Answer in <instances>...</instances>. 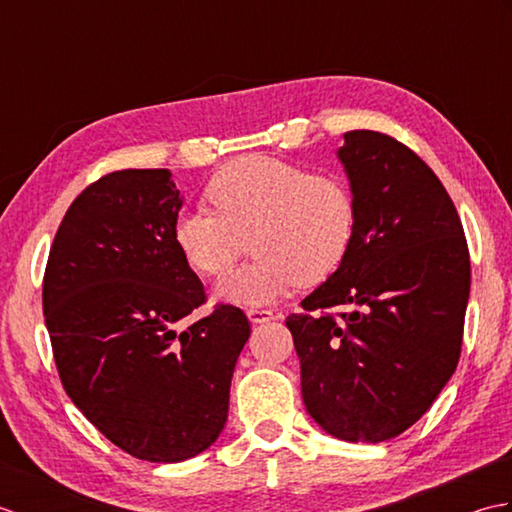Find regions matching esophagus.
<instances>
[{
    "mask_svg": "<svg viewBox=\"0 0 512 512\" xmlns=\"http://www.w3.org/2000/svg\"><path fill=\"white\" fill-rule=\"evenodd\" d=\"M248 319L253 323H266V321H273L275 319V312L273 310H266V308H248L246 310Z\"/></svg>",
    "mask_w": 512,
    "mask_h": 512,
    "instance_id": "34e87169",
    "label": "esophagus"
}]
</instances>
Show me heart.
Here are the masks:
<instances>
[{
  "label": "heart",
  "instance_id": "obj_1",
  "mask_svg": "<svg viewBox=\"0 0 512 512\" xmlns=\"http://www.w3.org/2000/svg\"><path fill=\"white\" fill-rule=\"evenodd\" d=\"M204 200L211 211L178 215L173 244L209 279L226 277L253 248V262L220 288L237 303H268L295 284H321L343 264L356 231V202L341 176L270 156L228 162L206 184Z\"/></svg>",
  "mask_w": 512,
  "mask_h": 512
}]
</instances>
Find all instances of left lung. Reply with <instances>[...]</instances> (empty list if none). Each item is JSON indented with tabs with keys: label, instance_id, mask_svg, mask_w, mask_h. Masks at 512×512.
Instances as JSON below:
<instances>
[{
	"label": "left lung",
	"instance_id": "1",
	"mask_svg": "<svg viewBox=\"0 0 512 512\" xmlns=\"http://www.w3.org/2000/svg\"><path fill=\"white\" fill-rule=\"evenodd\" d=\"M356 231L343 264L286 319L310 416L385 442L422 418L462 352L471 259L440 178L396 138L345 134Z\"/></svg>",
	"mask_w": 512,
	"mask_h": 512
}]
</instances>
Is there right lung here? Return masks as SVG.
<instances>
[{
    "label": "right lung",
    "instance_id": "add662e5",
    "mask_svg": "<svg viewBox=\"0 0 512 512\" xmlns=\"http://www.w3.org/2000/svg\"><path fill=\"white\" fill-rule=\"evenodd\" d=\"M182 206L167 169H123L76 198L43 273V317L65 394L118 449L182 462L209 449L250 336L217 303L178 332L206 292L173 244Z\"/></svg>",
    "mask_w": 512,
    "mask_h": 512
}]
</instances>
